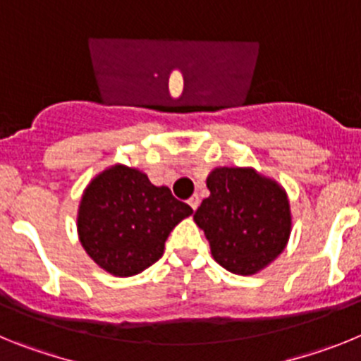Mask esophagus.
I'll return each mask as SVG.
<instances>
[{
	"instance_id": "esophagus-1",
	"label": "esophagus",
	"mask_w": 361,
	"mask_h": 361,
	"mask_svg": "<svg viewBox=\"0 0 361 361\" xmlns=\"http://www.w3.org/2000/svg\"><path fill=\"white\" fill-rule=\"evenodd\" d=\"M188 204H190V206H191V209H197V208H199V204H200V197L199 195H193L190 200H188Z\"/></svg>"
}]
</instances>
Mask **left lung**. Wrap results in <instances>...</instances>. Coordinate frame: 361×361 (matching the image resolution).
Returning a JSON list of instances; mask_svg holds the SVG:
<instances>
[{
  "label": "left lung",
  "mask_w": 361,
  "mask_h": 361,
  "mask_svg": "<svg viewBox=\"0 0 361 361\" xmlns=\"http://www.w3.org/2000/svg\"><path fill=\"white\" fill-rule=\"evenodd\" d=\"M209 197L193 220L215 262L235 275L266 269L286 250L293 229L288 191L251 166H219L206 178Z\"/></svg>",
  "instance_id": "1"
}]
</instances>
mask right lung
<instances>
[{
	"label": "right lung",
	"instance_id": "right-lung-1",
	"mask_svg": "<svg viewBox=\"0 0 361 361\" xmlns=\"http://www.w3.org/2000/svg\"><path fill=\"white\" fill-rule=\"evenodd\" d=\"M191 213L193 209L175 199L170 188L153 186L145 171L111 164L82 191L79 242L110 275H139L162 257L170 233Z\"/></svg>",
	"mask_w": 361,
	"mask_h": 361
}]
</instances>
